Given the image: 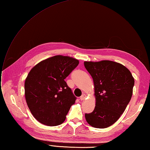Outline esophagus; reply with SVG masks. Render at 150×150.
Listing matches in <instances>:
<instances>
[{
	"label": "esophagus",
	"instance_id": "34e87169",
	"mask_svg": "<svg viewBox=\"0 0 150 150\" xmlns=\"http://www.w3.org/2000/svg\"><path fill=\"white\" fill-rule=\"evenodd\" d=\"M86 98V94H83L80 97V99H81V100H84V99Z\"/></svg>",
	"mask_w": 150,
	"mask_h": 150
}]
</instances>
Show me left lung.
<instances>
[{
    "label": "left lung",
    "instance_id": "8db88e82",
    "mask_svg": "<svg viewBox=\"0 0 150 150\" xmlns=\"http://www.w3.org/2000/svg\"><path fill=\"white\" fill-rule=\"evenodd\" d=\"M84 65L93 78L96 98L94 111L85 114L86 121L94 128L109 127L130 101L134 78L126 67L115 62H85Z\"/></svg>",
    "mask_w": 150,
    "mask_h": 150
}]
</instances>
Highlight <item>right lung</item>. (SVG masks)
<instances>
[{
  "label": "right lung",
  "mask_w": 150,
  "mask_h": 150,
  "mask_svg": "<svg viewBox=\"0 0 150 150\" xmlns=\"http://www.w3.org/2000/svg\"><path fill=\"white\" fill-rule=\"evenodd\" d=\"M79 64L78 59L57 55L40 62L25 79L26 103L34 117L42 124H62L76 98L64 79Z\"/></svg>",
  "instance_id": "obj_1"
}]
</instances>
